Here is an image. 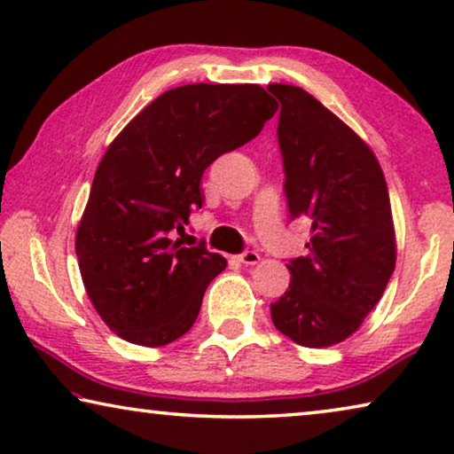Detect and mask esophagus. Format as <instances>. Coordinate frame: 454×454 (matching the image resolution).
<instances>
[{
    "label": "esophagus",
    "mask_w": 454,
    "mask_h": 454,
    "mask_svg": "<svg viewBox=\"0 0 454 454\" xmlns=\"http://www.w3.org/2000/svg\"><path fill=\"white\" fill-rule=\"evenodd\" d=\"M239 261L242 265H259L261 254L256 253V250H245V253L239 254Z\"/></svg>",
    "instance_id": "1"
}]
</instances>
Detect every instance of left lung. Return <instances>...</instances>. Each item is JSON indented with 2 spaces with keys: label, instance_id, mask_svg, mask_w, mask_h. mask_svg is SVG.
Masks as SVG:
<instances>
[{
  "label": "left lung",
  "instance_id": "1",
  "mask_svg": "<svg viewBox=\"0 0 454 454\" xmlns=\"http://www.w3.org/2000/svg\"><path fill=\"white\" fill-rule=\"evenodd\" d=\"M289 218H308V254L289 261L292 283L270 317L309 348L342 342L375 308L395 269L389 192L375 154L301 87L270 83Z\"/></svg>",
  "mask_w": 454,
  "mask_h": 454
}]
</instances>
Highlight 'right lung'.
Returning <instances> with one entry per match:
<instances>
[{"label": "right lung", "instance_id": "add662e5", "mask_svg": "<svg viewBox=\"0 0 454 454\" xmlns=\"http://www.w3.org/2000/svg\"><path fill=\"white\" fill-rule=\"evenodd\" d=\"M277 101L261 85L193 83L151 101L99 160L75 253L85 292L112 333L165 347L193 326L226 259L181 247L201 175L262 130Z\"/></svg>", "mask_w": 454, "mask_h": 454}]
</instances>
